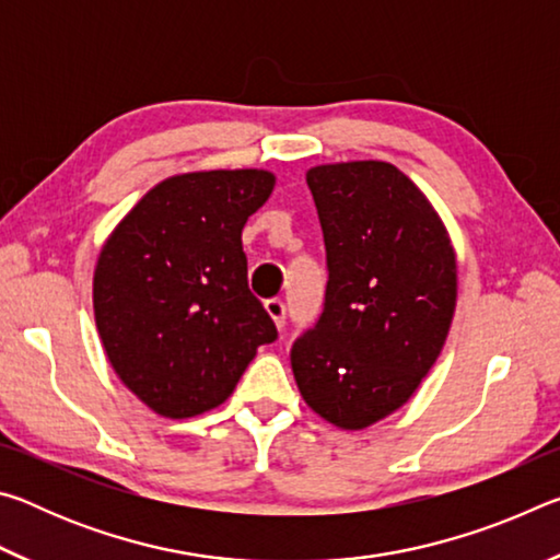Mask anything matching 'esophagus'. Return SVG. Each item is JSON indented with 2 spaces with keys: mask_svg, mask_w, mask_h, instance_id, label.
<instances>
[{
  "mask_svg": "<svg viewBox=\"0 0 560 560\" xmlns=\"http://www.w3.org/2000/svg\"><path fill=\"white\" fill-rule=\"evenodd\" d=\"M267 314L273 318L277 328H283V324H287V303H283L281 299H269Z\"/></svg>",
  "mask_w": 560,
  "mask_h": 560,
  "instance_id": "esophagus-1",
  "label": "esophagus"
}]
</instances>
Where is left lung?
I'll list each match as a JSON object with an SVG mask.
<instances>
[{"label": "left lung", "mask_w": 560, "mask_h": 560, "mask_svg": "<svg viewBox=\"0 0 560 560\" xmlns=\"http://www.w3.org/2000/svg\"><path fill=\"white\" fill-rule=\"evenodd\" d=\"M326 242L324 314L291 348L303 400L363 430L410 400L447 340L457 257L428 197L381 160L306 173Z\"/></svg>", "instance_id": "obj_1"}]
</instances>
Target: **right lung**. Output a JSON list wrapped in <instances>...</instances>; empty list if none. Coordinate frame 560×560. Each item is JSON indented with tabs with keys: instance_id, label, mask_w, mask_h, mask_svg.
Listing matches in <instances>:
<instances>
[{
	"instance_id": "add662e5",
	"label": "right lung",
	"mask_w": 560,
	"mask_h": 560,
	"mask_svg": "<svg viewBox=\"0 0 560 560\" xmlns=\"http://www.w3.org/2000/svg\"><path fill=\"white\" fill-rule=\"evenodd\" d=\"M269 170L167 177L122 217L93 273L113 371L173 420L222 405L277 326L246 283L242 230L269 200Z\"/></svg>"
}]
</instances>
